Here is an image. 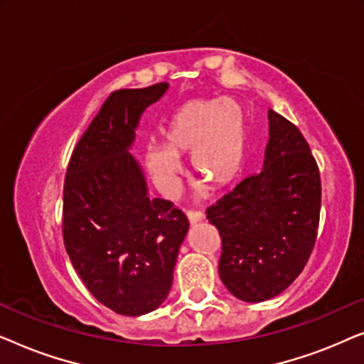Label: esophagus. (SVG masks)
Returning <instances> with one entry per match:
<instances>
[{"mask_svg": "<svg viewBox=\"0 0 364 364\" xmlns=\"http://www.w3.org/2000/svg\"><path fill=\"white\" fill-rule=\"evenodd\" d=\"M187 218H188V222H191V225H197V223H200L203 220V213L202 212L188 210L187 212Z\"/></svg>", "mask_w": 364, "mask_h": 364, "instance_id": "esophagus-1", "label": "esophagus"}]
</instances>
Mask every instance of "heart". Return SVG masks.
<instances>
[{
	"instance_id": "heart-1",
	"label": "heart",
	"mask_w": 364,
	"mask_h": 364,
	"mask_svg": "<svg viewBox=\"0 0 364 364\" xmlns=\"http://www.w3.org/2000/svg\"><path fill=\"white\" fill-rule=\"evenodd\" d=\"M228 99L186 102L164 129V146L149 144L144 164L164 192L177 188L181 157H193L197 178L210 188H223L242 172L247 149V124Z\"/></svg>"
}]
</instances>
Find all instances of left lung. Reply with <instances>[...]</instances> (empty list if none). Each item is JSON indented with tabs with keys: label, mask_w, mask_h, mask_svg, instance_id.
Wrapping results in <instances>:
<instances>
[{
	"label": "left lung",
	"mask_w": 364,
	"mask_h": 364,
	"mask_svg": "<svg viewBox=\"0 0 364 364\" xmlns=\"http://www.w3.org/2000/svg\"><path fill=\"white\" fill-rule=\"evenodd\" d=\"M320 208V172L310 146L296 126L268 109L262 172L207 208L222 237L218 273L227 290L250 303L285 291L311 255Z\"/></svg>",
	"instance_id": "8db88e82"
}]
</instances>
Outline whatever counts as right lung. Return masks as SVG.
<instances>
[{
    "label": "right lung",
    "mask_w": 364,
    "mask_h": 364,
    "mask_svg": "<svg viewBox=\"0 0 364 364\" xmlns=\"http://www.w3.org/2000/svg\"><path fill=\"white\" fill-rule=\"evenodd\" d=\"M167 89L114 91L79 139L64 181L63 237L74 270L97 301L126 316L162 305L188 230L172 202L149 197L129 152L144 111Z\"/></svg>",
    "instance_id": "1"
}]
</instances>
